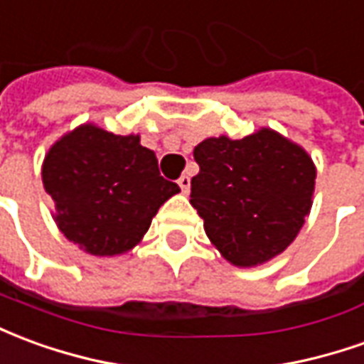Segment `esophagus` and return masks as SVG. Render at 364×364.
Here are the masks:
<instances>
[{
    "instance_id": "1",
    "label": "esophagus",
    "mask_w": 364,
    "mask_h": 364,
    "mask_svg": "<svg viewBox=\"0 0 364 364\" xmlns=\"http://www.w3.org/2000/svg\"><path fill=\"white\" fill-rule=\"evenodd\" d=\"M178 186L182 188L184 194H188V192H190V176H188V174H182V176L178 178Z\"/></svg>"
}]
</instances>
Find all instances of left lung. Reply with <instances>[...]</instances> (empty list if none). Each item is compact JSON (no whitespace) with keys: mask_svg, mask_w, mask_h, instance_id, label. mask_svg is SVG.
<instances>
[{"mask_svg":"<svg viewBox=\"0 0 364 364\" xmlns=\"http://www.w3.org/2000/svg\"><path fill=\"white\" fill-rule=\"evenodd\" d=\"M200 172L190 203L219 252L255 267L292 243L310 213L316 168L304 149L270 129L231 141L205 139L194 149Z\"/></svg>","mask_w":364,"mask_h":364,"instance_id":"obj_1","label":"left lung"}]
</instances>
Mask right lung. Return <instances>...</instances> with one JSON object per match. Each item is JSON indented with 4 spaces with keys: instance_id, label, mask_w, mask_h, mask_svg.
<instances>
[{
    "instance_id": "add662e5",
    "label": "right lung",
    "mask_w": 364,
    "mask_h": 364,
    "mask_svg": "<svg viewBox=\"0 0 364 364\" xmlns=\"http://www.w3.org/2000/svg\"><path fill=\"white\" fill-rule=\"evenodd\" d=\"M43 184L66 239L97 257L133 249L159 208L180 192L161 176L156 154L139 135H113L94 125H82L48 151Z\"/></svg>"
}]
</instances>
